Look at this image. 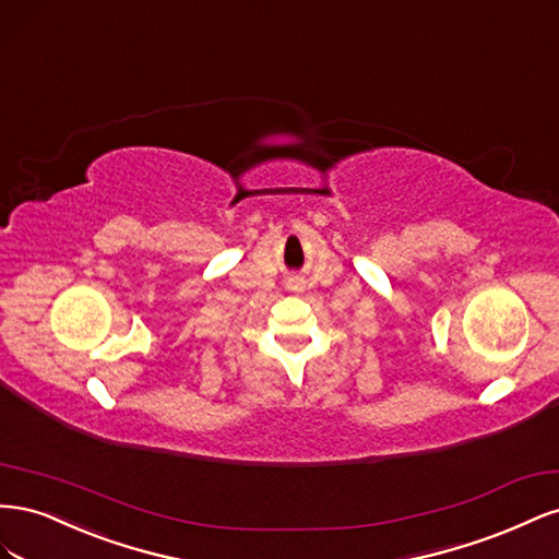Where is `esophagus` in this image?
<instances>
[{"label": "esophagus", "mask_w": 559, "mask_h": 559, "mask_svg": "<svg viewBox=\"0 0 559 559\" xmlns=\"http://www.w3.org/2000/svg\"><path fill=\"white\" fill-rule=\"evenodd\" d=\"M298 286H300V280H292L289 282V289H298Z\"/></svg>", "instance_id": "34e87169"}]
</instances>
